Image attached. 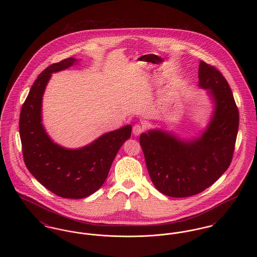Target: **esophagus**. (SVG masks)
Instances as JSON below:
<instances>
[{
    "instance_id": "obj_1",
    "label": "esophagus",
    "mask_w": 257,
    "mask_h": 257,
    "mask_svg": "<svg viewBox=\"0 0 257 257\" xmlns=\"http://www.w3.org/2000/svg\"><path fill=\"white\" fill-rule=\"evenodd\" d=\"M144 130H145L144 125L136 124V125H134V127H133V134L135 136H139V135H141L144 132Z\"/></svg>"
}]
</instances>
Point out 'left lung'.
Here are the masks:
<instances>
[{
  "label": "left lung",
  "instance_id": "obj_1",
  "mask_svg": "<svg viewBox=\"0 0 257 257\" xmlns=\"http://www.w3.org/2000/svg\"><path fill=\"white\" fill-rule=\"evenodd\" d=\"M198 86L207 90L213 110L198 137L181 139L151 129L140 137L147 171L155 188L171 197L203 192L226 171L232 160L239 111L231 88L219 70L199 61Z\"/></svg>",
  "mask_w": 257,
  "mask_h": 257
}]
</instances>
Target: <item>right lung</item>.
Masks as SVG:
<instances>
[{
  "label": "right lung",
  "mask_w": 257,
  "mask_h": 257,
  "mask_svg": "<svg viewBox=\"0 0 257 257\" xmlns=\"http://www.w3.org/2000/svg\"><path fill=\"white\" fill-rule=\"evenodd\" d=\"M68 58L51 64L38 75L26 98L19 119L25 164L29 171L52 193L64 198H84L105 182L116 153L131 137L132 126L125 125L100 136L80 148L56 144L42 124V99L52 73L78 63Z\"/></svg>",
  "instance_id": "right-lung-1"
}]
</instances>
